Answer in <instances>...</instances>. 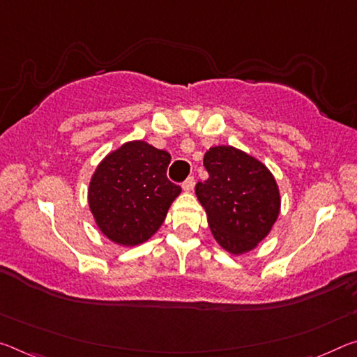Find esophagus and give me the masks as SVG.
<instances>
[{
    "label": "esophagus",
    "mask_w": 357,
    "mask_h": 357,
    "mask_svg": "<svg viewBox=\"0 0 357 357\" xmlns=\"http://www.w3.org/2000/svg\"><path fill=\"white\" fill-rule=\"evenodd\" d=\"M194 188H195V179H194V176H189L183 183V189L185 192H192V190H194Z\"/></svg>",
    "instance_id": "esophagus-1"
}]
</instances>
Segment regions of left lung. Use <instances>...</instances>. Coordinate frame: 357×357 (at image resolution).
<instances>
[{"label":"left lung","mask_w":357,"mask_h":357,"mask_svg":"<svg viewBox=\"0 0 357 357\" xmlns=\"http://www.w3.org/2000/svg\"><path fill=\"white\" fill-rule=\"evenodd\" d=\"M209 178L197 183L209 229L235 256L254 250L270 234L280 214L278 184L270 169L231 146H214L203 158Z\"/></svg>","instance_id":"1"}]
</instances>
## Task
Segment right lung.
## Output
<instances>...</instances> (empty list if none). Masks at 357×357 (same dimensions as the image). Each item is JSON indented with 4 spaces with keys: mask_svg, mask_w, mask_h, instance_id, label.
<instances>
[{
    "mask_svg": "<svg viewBox=\"0 0 357 357\" xmlns=\"http://www.w3.org/2000/svg\"><path fill=\"white\" fill-rule=\"evenodd\" d=\"M172 155L146 141L107 154L89 184V206L101 234L122 246L148 241L160 229L181 188L167 178Z\"/></svg>",
    "mask_w": 357,
    "mask_h": 357,
    "instance_id": "add662e5",
    "label": "right lung"
}]
</instances>
